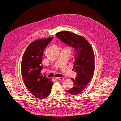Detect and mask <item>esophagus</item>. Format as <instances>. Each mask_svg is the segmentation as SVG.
Wrapping results in <instances>:
<instances>
[{"label": "esophagus", "instance_id": "1", "mask_svg": "<svg viewBox=\"0 0 121 121\" xmlns=\"http://www.w3.org/2000/svg\"><path fill=\"white\" fill-rule=\"evenodd\" d=\"M56 78L57 79H58V80H62V81L64 80V78H62V77H60V78H58V77H57V78Z\"/></svg>", "mask_w": 121, "mask_h": 121}]
</instances>
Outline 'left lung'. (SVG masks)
I'll return each mask as SVG.
<instances>
[{"mask_svg": "<svg viewBox=\"0 0 121 121\" xmlns=\"http://www.w3.org/2000/svg\"><path fill=\"white\" fill-rule=\"evenodd\" d=\"M62 42L72 47L75 51L73 68L77 72L72 89L67 91L73 95L79 94L84 91L91 79L94 71V55L92 48L85 38L67 31L56 34Z\"/></svg>", "mask_w": 121, "mask_h": 121, "instance_id": "1", "label": "left lung"}]
</instances>
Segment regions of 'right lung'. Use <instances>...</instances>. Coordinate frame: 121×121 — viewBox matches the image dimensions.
I'll use <instances>...</instances> for the list:
<instances>
[{"mask_svg":"<svg viewBox=\"0 0 121 121\" xmlns=\"http://www.w3.org/2000/svg\"><path fill=\"white\" fill-rule=\"evenodd\" d=\"M53 37L36 40L27 48L22 56L21 72L27 88L34 96L39 99H45L51 92L53 82L43 76L42 56L43 51Z\"/></svg>","mask_w":121,"mask_h":121,"instance_id":"obj_1","label":"right lung"}]
</instances>
